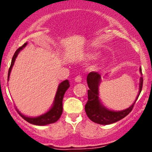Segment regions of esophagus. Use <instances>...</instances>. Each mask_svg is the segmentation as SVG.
Masks as SVG:
<instances>
[{
  "mask_svg": "<svg viewBox=\"0 0 152 152\" xmlns=\"http://www.w3.org/2000/svg\"><path fill=\"white\" fill-rule=\"evenodd\" d=\"M82 81V77L81 76H80V75H78V76H76V77H75V81L76 82H81Z\"/></svg>",
  "mask_w": 152,
  "mask_h": 152,
  "instance_id": "obj_1",
  "label": "esophagus"
}]
</instances>
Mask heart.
Masks as SVG:
<instances>
[{"mask_svg": "<svg viewBox=\"0 0 152 152\" xmlns=\"http://www.w3.org/2000/svg\"><path fill=\"white\" fill-rule=\"evenodd\" d=\"M94 57H97V55H96H96H94Z\"/></svg>", "mask_w": 152, "mask_h": 152, "instance_id": "heart-1", "label": "heart"}]
</instances>
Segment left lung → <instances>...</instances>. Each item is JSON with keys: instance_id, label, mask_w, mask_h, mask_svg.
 <instances>
[{"instance_id": "left-lung-1", "label": "left lung", "mask_w": 152, "mask_h": 152, "mask_svg": "<svg viewBox=\"0 0 152 152\" xmlns=\"http://www.w3.org/2000/svg\"><path fill=\"white\" fill-rule=\"evenodd\" d=\"M140 72L142 74V69H140ZM101 76L98 72L92 71L87 76V83L89 90H88V102L85 105V111L88 117L92 121L102 125L111 124L124 118L132 111L136 101L142 91L143 78H140L139 91L135 102L129 108L120 111H111L101 104L99 99V86Z\"/></svg>"}]
</instances>
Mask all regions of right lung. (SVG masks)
<instances>
[{
  "label": "right lung",
  "instance_id": "add662e5",
  "mask_svg": "<svg viewBox=\"0 0 152 152\" xmlns=\"http://www.w3.org/2000/svg\"><path fill=\"white\" fill-rule=\"evenodd\" d=\"M27 44V43H25L22 46H20V48H18V49L15 50L14 55H13V58H12L11 61V64L9 68V70H8V80L9 78L10 73L11 71L12 67H13V64H14L15 58L17 57L19 52L20 50L23 49V48H24ZM70 84H69V80H65L59 84L58 91H57L56 94L55 100H54L53 106H52V108L50 109L48 112L44 114L41 116H38V117L35 118H31L28 117V116H24L22 114H20V112L17 110L18 113L19 114L21 117L25 119L26 121L29 122L30 124L35 125H38V126H43V125H47L49 124L54 123V122L57 121L59 119V118L61 116L62 112H63V105H62V102H63V98H64V96L65 94V92L66 90L69 88Z\"/></svg>",
  "mask_w": 152,
  "mask_h": 152
}]
</instances>
